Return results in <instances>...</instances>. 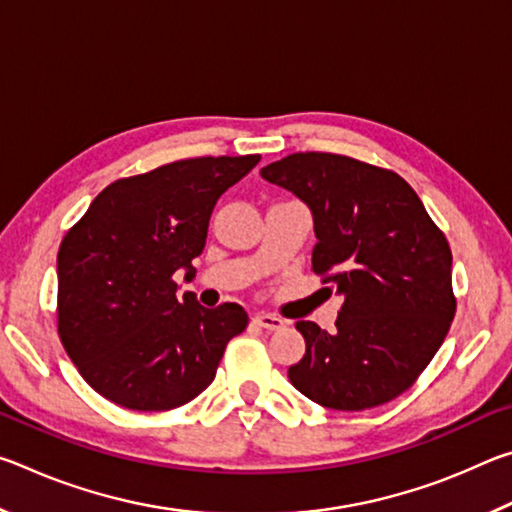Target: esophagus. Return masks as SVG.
Here are the masks:
<instances>
[{
    "instance_id": "34e87169",
    "label": "esophagus",
    "mask_w": 512,
    "mask_h": 512,
    "mask_svg": "<svg viewBox=\"0 0 512 512\" xmlns=\"http://www.w3.org/2000/svg\"><path fill=\"white\" fill-rule=\"evenodd\" d=\"M255 323H257L259 327L268 329V332H275V329H282L284 325H287L280 316H273V314H257V316H255Z\"/></svg>"
}]
</instances>
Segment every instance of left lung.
<instances>
[{
    "mask_svg": "<svg viewBox=\"0 0 512 512\" xmlns=\"http://www.w3.org/2000/svg\"><path fill=\"white\" fill-rule=\"evenodd\" d=\"M309 205L311 271L345 298L334 332L298 320L307 350L289 379L334 411L386 404L415 384L456 314L452 250L391 169L336 153H291L259 171Z\"/></svg>",
    "mask_w": 512,
    "mask_h": 512,
    "instance_id": "obj_1",
    "label": "left lung"
}]
</instances>
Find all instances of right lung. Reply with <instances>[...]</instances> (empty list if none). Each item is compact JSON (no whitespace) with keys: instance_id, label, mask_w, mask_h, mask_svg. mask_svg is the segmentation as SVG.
Listing matches in <instances>:
<instances>
[{"instance_id":"1","label":"right lung","mask_w":512,"mask_h":512,"mask_svg":"<svg viewBox=\"0 0 512 512\" xmlns=\"http://www.w3.org/2000/svg\"><path fill=\"white\" fill-rule=\"evenodd\" d=\"M259 155L162 164L119 178L90 203L58 250V336L81 377L131 411H171L214 381L232 336L248 325L237 302L205 309L173 280L203 253L219 196Z\"/></svg>"}]
</instances>
